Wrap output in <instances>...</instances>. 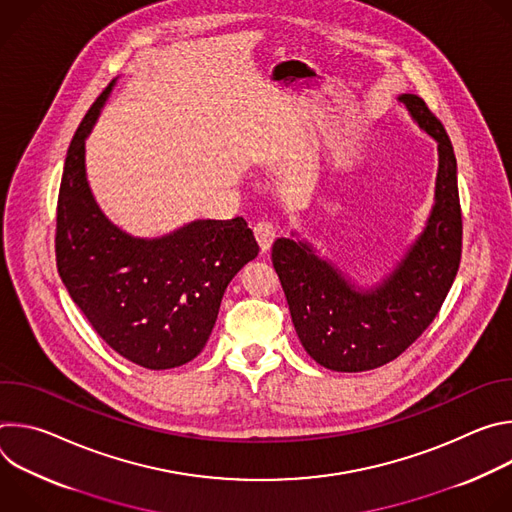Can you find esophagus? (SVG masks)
Returning <instances> with one entry per match:
<instances>
[{
  "label": "esophagus",
  "mask_w": 512,
  "mask_h": 512,
  "mask_svg": "<svg viewBox=\"0 0 512 512\" xmlns=\"http://www.w3.org/2000/svg\"><path fill=\"white\" fill-rule=\"evenodd\" d=\"M253 233H255V239L259 243V249L261 251H267L275 239V227L269 223V221H259L255 223L253 227Z\"/></svg>",
  "instance_id": "1"
}]
</instances>
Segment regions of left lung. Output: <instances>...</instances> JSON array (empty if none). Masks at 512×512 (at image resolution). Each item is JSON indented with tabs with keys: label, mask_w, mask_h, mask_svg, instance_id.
Instances as JSON below:
<instances>
[{
	"label": "left lung",
	"mask_w": 512,
	"mask_h": 512,
	"mask_svg": "<svg viewBox=\"0 0 512 512\" xmlns=\"http://www.w3.org/2000/svg\"><path fill=\"white\" fill-rule=\"evenodd\" d=\"M437 143L427 221L405 253L373 283H358L300 233L279 237L271 261L306 352L336 373L379 369L397 358L440 312L462 255L458 166L452 141L421 97H397Z\"/></svg>",
	"instance_id": "8db88e82"
}]
</instances>
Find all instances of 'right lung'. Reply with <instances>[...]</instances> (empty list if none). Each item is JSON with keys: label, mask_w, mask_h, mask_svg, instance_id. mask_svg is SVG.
<instances>
[{"label": "right lung", "mask_w": 512, "mask_h": 512, "mask_svg": "<svg viewBox=\"0 0 512 512\" xmlns=\"http://www.w3.org/2000/svg\"><path fill=\"white\" fill-rule=\"evenodd\" d=\"M117 79L81 121L64 162L56 265L68 296L123 358L150 371L190 362L204 348L225 289L257 257L241 216L196 218L160 237H135L99 206L87 176L85 143Z\"/></svg>", "instance_id": "right-lung-1"}]
</instances>
